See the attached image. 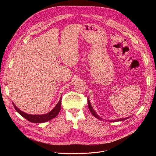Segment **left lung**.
Returning <instances> with one entry per match:
<instances>
[{"label":"left lung","instance_id":"8db88e82","mask_svg":"<svg viewBox=\"0 0 156 156\" xmlns=\"http://www.w3.org/2000/svg\"><path fill=\"white\" fill-rule=\"evenodd\" d=\"M88 108H89V110H90V111L91 112V113L92 114V115L94 116V117H96V119H99V120H105V119H102L101 117H100V116L99 115H98V114L96 112V111L94 110V108H93V107H92V106L91 105V103H90V100H89V99L88 98ZM129 117H127V118H124V119H117V120H106L107 121H109V122H121V121H123V120H126V119H129Z\"/></svg>","mask_w":156,"mask_h":156}]
</instances>
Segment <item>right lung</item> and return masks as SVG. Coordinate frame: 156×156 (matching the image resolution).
Here are the masks:
<instances>
[{
    "mask_svg": "<svg viewBox=\"0 0 156 156\" xmlns=\"http://www.w3.org/2000/svg\"><path fill=\"white\" fill-rule=\"evenodd\" d=\"M61 98L60 99V100L57 103V104L56 105V106L52 109L50 112L48 113H46V114L44 115H29L27 114V113H25L23 111H21L20 108H17L16 105L14 104L13 103V105L16 111L21 115L23 117H24L25 119H26L27 120H29L30 122H32V123H44V122H48L51 119H54L56 116L58 115L60 111V107H61Z\"/></svg>",
    "mask_w": 156,
    "mask_h": 156,
    "instance_id": "right-lung-1",
    "label": "right lung"
}]
</instances>
